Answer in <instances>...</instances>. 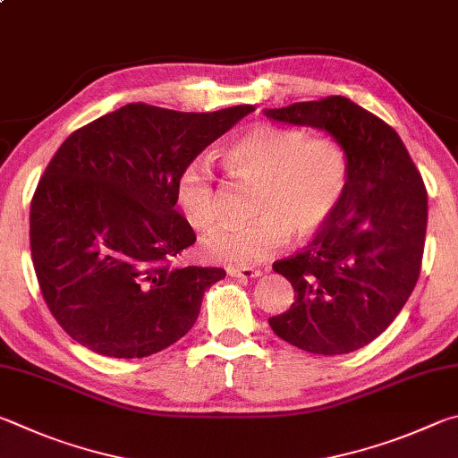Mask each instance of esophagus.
Returning <instances> with one entry per match:
<instances>
[{"mask_svg": "<svg viewBox=\"0 0 458 458\" xmlns=\"http://www.w3.org/2000/svg\"><path fill=\"white\" fill-rule=\"evenodd\" d=\"M227 274L231 277H239V279H253V277H259L263 271L258 267H227Z\"/></svg>", "mask_w": 458, "mask_h": 458, "instance_id": "esophagus-1", "label": "esophagus"}]
</instances>
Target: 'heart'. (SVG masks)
<instances>
[{"instance_id": "b5f03b06", "label": "heart", "mask_w": 458, "mask_h": 458, "mask_svg": "<svg viewBox=\"0 0 458 458\" xmlns=\"http://www.w3.org/2000/svg\"><path fill=\"white\" fill-rule=\"evenodd\" d=\"M233 174L258 181L250 223L219 225L203 239L208 261L247 267L282 250L287 237H308L338 208L348 187V155L332 139H310L300 128L253 126L225 150ZM174 200L195 229L215 221L211 168L195 158L174 179Z\"/></svg>"}]
</instances>
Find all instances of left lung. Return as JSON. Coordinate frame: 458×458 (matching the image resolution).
I'll list each match as a JSON object with an SVG mask.
<instances>
[{
	"label": "left lung",
	"mask_w": 458,
	"mask_h": 458,
	"mask_svg": "<svg viewBox=\"0 0 458 458\" xmlns=\"http://www.w3.org/2000/svg\"><path fill=\"white\" fill-rule=\"evenodd\" d=\"M269 120L324 131L346 150L340 205L306 250L274 263L295 301L269 326L292 346L348 354L378 338L419 282L428 199L394 128L344 96L263 110Z\"/></svg>",
	"instance_id": "1"
}]
</instances>
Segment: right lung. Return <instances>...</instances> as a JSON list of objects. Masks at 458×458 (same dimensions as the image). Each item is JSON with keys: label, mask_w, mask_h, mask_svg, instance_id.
Returning <instances> with one entry per match:
<instances>
[{"label": "right lung", "mask_w": 458, "mask_h": 458, "mask_svg": "<svg viewBox=\"0 0 458 458\" xmlns=\"http://www.w3.org/2000/svg\"><path fill=\"white\" fill-rule=\"evenodd\" d=\"M255 108L176 112L126 104L72 132L38 182L31 259L52 316L110 358H144L195 326L221 267H174L197 242L174 179Z\"/></svg>", "instance_id": "add662e5"}]
</instances>
